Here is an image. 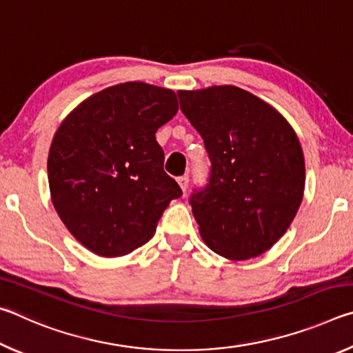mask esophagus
Returning a JSON list of instances; mask_svg holds the SVG:
<instances>
[{
	"instance_id": "34e87169",
	"label": "esophagus",
	"mask_w": 353,
	"mask_h": 353,
	"mask_svg": "<svg viewBox=\"0 0 353 353\" xmlns=\"http://www.w3.org/2000/svg\"><path fill=\"white\" fill-rule=\"evenodd\" d=\"M188 182H190L188 176H181V177H177V183H179V187L182 188V191H187V188H188Z\"/></svg>"
}]
</instances>
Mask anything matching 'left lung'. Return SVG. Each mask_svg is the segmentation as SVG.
I'll list each match as a JSON object with an SVG mask.
<instances>
[{"label": "left lung", "mask_w": 353, "mask_h": 353, "mask_svg": "<svg viewBox=\"0 0 353 353\" xmlns=\"http://www.w3.org/2000/svg\"><path fill=\"white\" fill-rule=\"evenodd\" d=\"M212 162L207 187L190 196L202 240L241 261L288 230L305 188V160L291 124L266 101L235 85L177 92Z\"/></svg>", "instance_id": "obj_1"}]
</instances>
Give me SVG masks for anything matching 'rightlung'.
<instances>
[{
	"label": "right lung",
	"instance_id": "1",
	"mask_svg": "<svg viewBox=\"0 0 353 353\" xmlns=\"http://www.w3.org/2000/svg\"><path fill=\"white\" fill-rule=\"evenodd\" d=\"M177 110L170 88L124 82L82 101L59 126L48 154L51 201L93 254L121 256L143 246L182 196L155 140Z\"/></svg>",
	"mask_w": 353,
	"mask_h": 353
}]
</instances>
